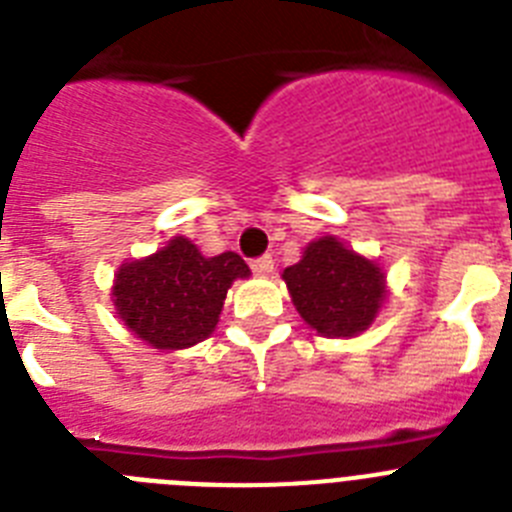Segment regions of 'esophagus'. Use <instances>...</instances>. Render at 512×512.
Segmentation results:
<instances>
[{
	"instance_id": "34e87169",
	"label": "esophagus",
	"mask_w": 512,
	"mask_h": 512,
	"mask_svg": "<svg viewBox=\"0 0 512 512\" xmlns=\"http://www.w3.org/2000/svg\"><path fill=\"white\" fill-rule=\"evenodd\" d=\"M251 269L256 271L259 277H269L271 271H274V261H271V256H261V259L251 261Z\"/></svg>"
}]
</instances>
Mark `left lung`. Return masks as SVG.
<instances>
[{
	"label": "left lung",
	"instance_id": "obj_1",
	"mask_svg": "<svg viewBox=\"0 0 512 512\" xmlns=\"http://www.w3.org/2000/svg\"><path fill=\"white\" fill-rule=\"evenodd\" d=\"M282 279L300 318L325 338L364 333L390 295L382 266L336 235L307 243L302 259L287 266Z\"/></svg>",
	"mask_w": 512,
	"mask_h": 512
}]
</instances>
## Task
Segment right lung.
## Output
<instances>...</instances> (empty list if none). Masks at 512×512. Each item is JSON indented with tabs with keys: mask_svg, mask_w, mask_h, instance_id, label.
<instances>
[{
	"mask_svg": "<svg viewBox=\"0 0 512 512\" xmlns=\"http://www.w3.org/2000/svg\"><path fill=\"white\" fill-rule=\"evenodd\" d=\"M251 269L233 251L202 256L184 235H174L151 256L120 264L112 282L117 318L138 341L158 351H182L217 328L228 289Z\"/></svg>",
	"mask_w": 512,
	"mask_h": 512,
	"instance_id": "1",
	"label": "right lung"
}]
</instances>
